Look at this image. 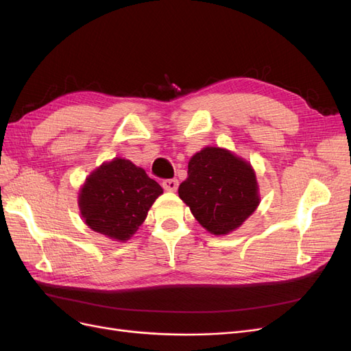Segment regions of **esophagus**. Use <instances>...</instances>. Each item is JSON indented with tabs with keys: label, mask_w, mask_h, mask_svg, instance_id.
Instances as JSON below:
<instances>
[{
	"label": "esophagus",
	"mask_w": 351,
	"mask_h": 351,
	"mask_svg": "<svg viewBox=\"0 0 351 351\" xmlns=\"http://www.w3.org/2000/svg\"><path fill=\"white\" fill-rule=\"evenodd\" d=\"M162 187L167 190V192H176L177 187H178V180H177V178L164 180V182H162Z\"/></svg>",
	"instance_id": "obj_1"
}]
</instances>
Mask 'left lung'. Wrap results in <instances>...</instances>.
<instances>
[{
  "label": "left lung",
  "mask_w": 351,
  "mask_h": 351,
  "mask_svg": "<svg viewBox=\"0 0 351 351\" xmlns=\"http://www.w3.org/2000/svg\"><path fill=\"white\" fill-rule=\"evenodd\" d=\"M178 196L210 234L237 230L261 204L254 169L246 159L224 147L206 146L189 161Z\"/></svg>",
  "instance_id": "obj_1"
}]
</instances>
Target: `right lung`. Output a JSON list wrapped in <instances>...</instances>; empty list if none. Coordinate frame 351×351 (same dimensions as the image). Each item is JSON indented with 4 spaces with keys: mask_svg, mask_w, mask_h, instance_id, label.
I'll return each mask as SVG.
<instances>
[{
    "mask_svg": "<svg viewBox=\"0 0 351 351\" xmlns=\"http://www.w3.org/2000/svg\"><path fill=\"white\" fill-rule=\"evenodd\" d=\"M162 192L143 168L119 156L89 174L80 189L79 209L90 230L124 243L139 230Z\"/></svg>",
    "mask_w": 351,
    "mask_h": 351,
    "instance_id": "obj_1",
    "label": "right lung"
}]
</instances>
